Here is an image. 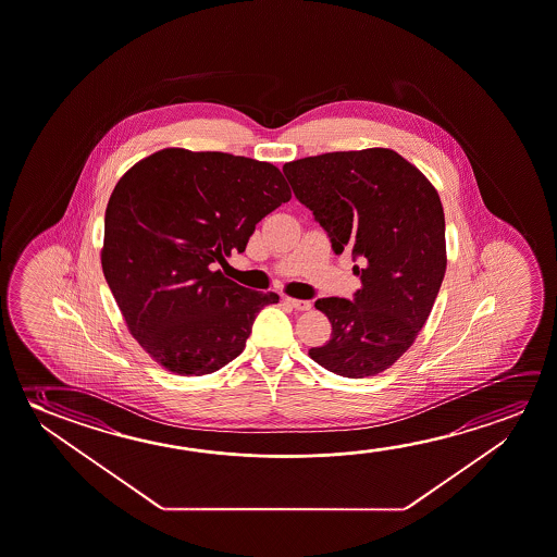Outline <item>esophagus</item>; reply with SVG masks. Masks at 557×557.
<instances>
[{"label":"esophagus","instance_id":"1","mask_svg":"<svg viewBox=\"0 0 557 557\" xmlns=\"http://www.w3.org/2000/svg\"><path fill=\"white\" fill-rule=\"evenodd\" d=\"M285 302L293 307L295 310H310L312 309V305H310V300H300V299H292V297H285Z\"/></svg>","mask_w":557,"mask_h":557}]
</instances>
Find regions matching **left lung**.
<instances>
[{
    "label": "left lung",
    "mask_w": 557,
    "mask_h": 557,
    "mask_svg": "<svg viewBox=\"0 0 557 557\" xmlns=\"http://www.w3.org/2000/svg\"><path fill=\"white\" fill-rule=\"evenodd\" d=\"M300 205L335 255L351 250L360 289L314 307L332 337L310 359L343 377L389 369L429 320L445 274L444 208L436 188L389 148L330 152L285 163Z\"/></svg>",
    "instance_id": "obj_1"
}]
</instances>
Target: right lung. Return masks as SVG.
<instances>
[{
  "instance_id": "add662e5",
  "label": "right lung",
  "mask_w": 557,
  "mask_h": 557,
  "mask_svg": "<svg viewBox=\"0 0 557 557\" xmlns=\"http://www.w3.org/2000/svg\"><path fill=\"white\" fill-rule=\"evenodd\" d=\"M289 198L275 165L223 152L165 148L121 177L103 220V275L128 332L163 369L202 376L243 352L280 295L215 265Z\"/></svg>"
}]
</instances>
